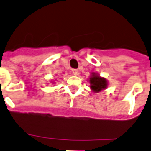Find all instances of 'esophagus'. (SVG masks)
Here are the masks:
<instances>
[{
  "label": "esophagus",
  "instance_id": "1",
  "mask_svg": "<svg viewBox=\"0 0 151 151\" xmlns=\"http://www.w3.org/2000/svg\"><path fill=\"white\" fill-rule=\"evenodd\" d=\"M72 73L73 75H78V69H73Z\"/></svg>",
  "mask_w": 151,
  "mask_h": 151
}]
</instances>
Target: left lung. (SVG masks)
<instances>
[{
	"mask_svg": "<svg viewBox=\"0 0 151 151\" xmlns=\"http://www.w3.org/2000/svg\"><path fill=\"white\" fill-rule=\"evenodd\" d=\"M90 84L92 91L96 93L101 91L102 90H104L108 86V82L106 78H101L95 73H92L91 78H90Z\"/></svg>",
	"mask_w": 151,
	"mask_h": 151,
	"instance_id": "left-lung-1",
	"label": "left lung"
}]
</instances>
